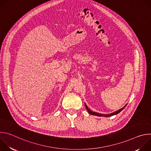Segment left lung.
<instances>
[{"label":"left lung","mask_w":151,"mask_h":151,"mask_svg":"<svg viewBox=\"0 0 151 151\" xmlns=\"http://www.w3.org/2000/svg\"><path fill=\"white\" fill-rule=\"evenodd\" d=\"M85 107H86V109H87V110L88 111V113L90 114H91V115H96V116H105V117H109V116H113V115H116V114H118V113H119L121 111H122L125 107V106H126V105H125L122 108H121V109H120L119 110H118V111H116V112H113V113H112V114H99V113H96V112H93V111H91V110H90L89 109H88V107L87 106V105H86V104H85Z\"/></svg>","instance_id":"8db88e82"}]
</instances>
